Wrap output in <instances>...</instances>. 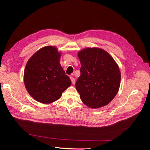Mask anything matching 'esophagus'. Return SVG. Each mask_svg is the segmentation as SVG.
I'll list each match as a JSON object with an SVG mask.
<instances>
[{"instance_id": "obj_1", "label": "esophagus", "mask_w": 150, "mask_h": 150, "mask_svg": "<svg viewBox=\"0 0 150 150\" xmlns=\"http://www.w3.org/2000/svg\"><path fill=\"white\" fill-rule=\"evenodd\" d=\"M70 79L71 80V82L72 84H75V79L73 78V77H70Z\"/></svg>"}]
</instances>
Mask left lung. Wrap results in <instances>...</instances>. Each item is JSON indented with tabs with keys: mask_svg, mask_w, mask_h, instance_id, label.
<instances>
[{
	"mask_svg": "<svg viewBox=\"0 0 150 150\" xmlns=\"http://www.w3.org/2000/svg\"><path fill=\"white\" fill-rule=\"evenodd\" d=\"M81 67L76 88L83 103L96 109L110 103L118 92L121 72L110 54L98 47L83 49L78 53Z\"/></svg>",
	"mask_w": 150,
	"mask_h": 150,
	"instance_id": "obj_1",
	"label": "left lung"
}]
</instances>
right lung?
I'll return each instance as SVG.
<instances>
[{
  "label": "right lung",
  "mask_w": 150,
  "mask_h": 150,
  "mask_svg": "<svg viewBox=\"0 0 150 150\" xmlns=\"http://www.w3.org/2000/svg\"><path fill=\"white\" fill-rule=\"evenodd\" d=\"M61 52L47 46L35 52L27 62L24 73L25 87L31 97L43 104L59 99L71 85L60 64Z\"/></svg>",
  "instance_id": "right-lung-1"
}]
</instances>
